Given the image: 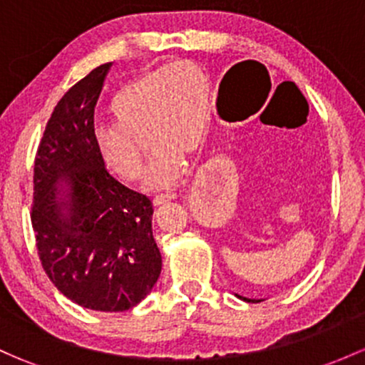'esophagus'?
<instances>
[{
  "label": "esophagus",
  "instance_id": "34e87169",
  "mask_svg": "<svg viewBox=\"0 0 365 365\" xmlns=\"http://www.w3.org/2000/svg\"><path fill=\"white\" fill-rule=\"evenodd\" d=\"M175 199H176V194H160V195H155V197H153V205L155 206L166 205V202L175 201Z\"/></svg>",
  "mask_w": 365,
  "mask_h": 365
}]
</instances>
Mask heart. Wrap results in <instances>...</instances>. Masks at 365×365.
<instances>
[{
  "mask_svg": "<svg viewBox=\"0 0 365 365\" xmlns=\"http://www.w3.org/2000/svg\"><path fill=\"white\" fill-rule=\"evenodd\" d=\"M210 110V80L194 63L176 61L143 73L113 96L115 124L96 134L99 159L122 182H138L147 166L148 141L155 152L148 185H176L183 159L195 155L205 141Z\"/></svg>",
  "mask_w": 365,
  "mask_h": 365,
  "instance_id": "1",
  "label": "heart"
}]
</instances>
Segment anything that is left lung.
<instances>
[{"instance_id":"1","label":"left lung","mask_w":365,"mask_h":365,"mask_svg":"<svg viewBox=\"0 0 365 365\" xmlns=\"http://www.w3.org/2000/svg\"><path fill=\"white\" fill-rule=\"evenodd\" d=\"M237 297H241V295H237ZM241 299H243V301H253V302H255V299H248V297H241ZM257 302H259V301H257Z\"/></svg>"}]
</instances>
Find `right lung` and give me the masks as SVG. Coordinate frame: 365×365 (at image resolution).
Returning a JSON list of instances; mask_svg holds the SVG:
<instances>
[{
    "instance_id": "add662e5",
    "label": "right lung",
    "mask_w": 365,
    "mask_h": 365,
    "mask_svg": "<svg viewBox=\"0 0 365 365\" xmlns=\"http://www.w3.org/2000/svg\"><path fill=\"white\" fill-rule=\"evenodd\" d=\"M112 63L61 98L34 159L31 222L45 273L82 308L117 313L157 283L163 257L152 201L110 175L96 148L94 108Z\"/></svg>"
}]
</instances>
